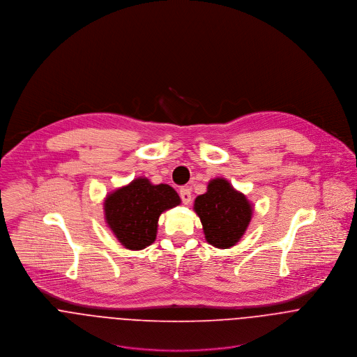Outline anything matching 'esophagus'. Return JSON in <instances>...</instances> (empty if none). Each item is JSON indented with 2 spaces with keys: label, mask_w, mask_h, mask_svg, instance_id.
I'll list each match as a JSON object with an SVG mask.
<instances>
[{
  "label": "esophagus",
  "mask_w": 357,
  "mask_h": 357,
  "mask_svg": "<svg viewBox=\"0 0 357 357\" xmlns=\"http://www.w3.org/2000/svg\"><path fill=\"white\" fill-rule=\"evenodd\" d=\"M180 197L184 204H190L191 202V190L190 188H181L180 190Z\"/></svg>",
  "instance_id": "obj_1"
}]
</instances>
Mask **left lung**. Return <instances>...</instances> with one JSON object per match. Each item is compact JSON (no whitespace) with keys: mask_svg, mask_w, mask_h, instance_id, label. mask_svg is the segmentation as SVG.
<instances>
[{"mask_svg":"<svg viewBox=\"0 0 357 357\" xmlns=\"http://www.w3.org/2000/svg\"><path fill=\"white\" fill-rule=\"evenodd\" d=\"M194 211L201 218L206 242L229 249L246 234L255 206L227 178L215 177L207 183L206 192L197 197Z\"/></svg>","mask_w":357,"mask_h":357,"instance_id":"1","label":"left lung"}]
</instances>
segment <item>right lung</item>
I'll return each mask as SVG.
<instances>
[{"instance_id":"right-lung-1","label":"right lung","mask_w":357,"mask_h":357,"mask_svg":"<svg viewBox=\"0 0 357 357\" xmlns=\"http://www.w3.org/2000/svg\"><path fill=\"white\" fill-rule=\"evenodd\" d=\"M180 204L174 188L142 176L105 195L104 221L125 249L143 250L156 239L160 214Z\"/></svg>"}]
</instances>
